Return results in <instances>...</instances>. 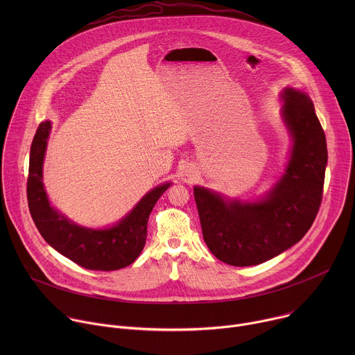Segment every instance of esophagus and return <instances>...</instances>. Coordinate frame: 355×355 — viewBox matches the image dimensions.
<instances>
[{"label": "esophagus", "mask_w": 355, "mask_h": 355, "mask_svg": "<svg viewBox=\"0 0 355 355\" xmlns=\"http://www.w3.org/2000/svg\"><path fill=\"white\" fill-rule=\"evenodd\" d=\"M185 174L189 175V177L193 175V174H195V167H193L192 164H188V166L185 167Z\"/></svg>", "instance_id": "34e87169"}]
</instances>
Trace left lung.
Returning <instances> with one entry per match:
<instances>
[{"label": "left lung", "mask_w": 355, "mask_h": 355, "mask_svg": "<svg viewBox=\"0 0 355 355\" xmlns=\"http://www.w3.org/2000/svg\"><path fill=\"white\" fill-rule=\"evenodd\" d=\"M281 98L282 119L292 137L291 159L266 196L248 202L193 188L202 236L212 254L229 266H257L281 254L306 234L322 204L324 130L306 92L284 88Z\"/></svg>", "instance_id": "8db88e82"}]
</instances>
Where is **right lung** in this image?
<instances>
[{"label": "right lung", "mask_w": 355, "mask_h": 355, "mask_svg": "<svg viewBox=\"0 0 355 355\" xmlns=\"http://www.w3.org/2000/svg\"><path fill=\"white\" fill-rule=\"evenodd\" d=\"M52 123L42 122L31 146L28 174V205L42 237L73 263L96 271H115L130 266L146 244L147 222L156 202L171 182L148 191L119 223L107 229H88L73 223L50 207L42 168Z\"/></svg>", "instance_id": "obj_1"}]
</instances>
